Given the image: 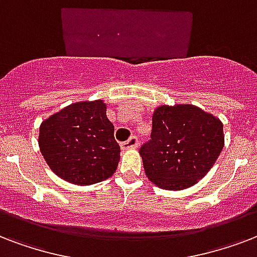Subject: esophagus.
<instances>
[{"mask_svg":"<svg viewBox=\"0 0 257 257\" xmlns=\"http://www.w3.org/2000/svg\"><path fill=\"white\" fill-rule=\"evenodd\" d=\"M139 147V139L136 136H132L129 140L121 143V148L126 151V149H136Z\"/></svg>","mask_w":257,"mask_h":257,"instance_id":"obj_1","label":"esophagus"}]
</instances>
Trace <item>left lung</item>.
Segmentation results:
<instances>
[{
    "instance_id": "1",
    "label": "left lung",
    "mask_w": 257,
    "mask_h": 257,
    "mask_svg": "<svg viewBox=\"0 0 257 257\" xmlns=\"http://www.w3.org/2000/svg\"><path fill=\"white\" fill-rule=\"evenodd\" d=\"M224 147L223 122L195 105H161L151 140L140 148L145 175L161 189L192 187L213 167Z\"/></svg>"
}]
</instances>
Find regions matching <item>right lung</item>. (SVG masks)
I'll use <instances>...</instances> for the list:
<instances>
[{
  "mask_svg": "<svg viewBox=\"0 0 257 257\" xmlns=\"http://www.w3.org/2000/svg\"><path fill=\"white\" fill-rule=\"evenodd\" d=\"M38 145L49 168L76 185L109 179L120 161V145L102 100L73 102L42 121Z\"/></svg>",
  "mask_w": 257,
  "mask_h": 257,
  "instance_id": "add662e5",
  "label": "right lung"
}]
</instances>
